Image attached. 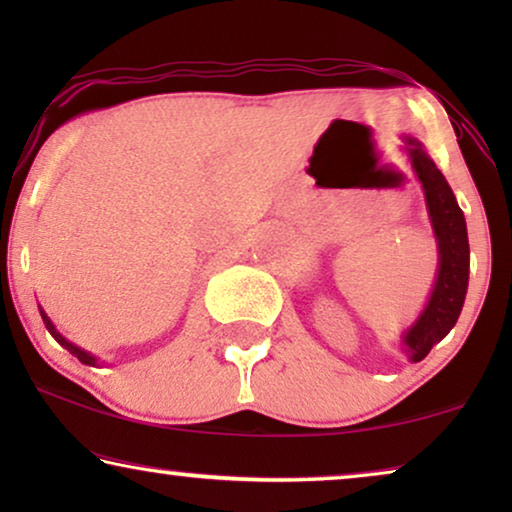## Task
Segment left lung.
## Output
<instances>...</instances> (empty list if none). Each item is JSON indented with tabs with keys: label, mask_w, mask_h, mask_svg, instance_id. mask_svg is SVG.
<instances>
[{
	"label": "left lung",
	"mask_w": 512,
	"mask_h": 512,
	"mask_svg": "<svg viewBox=\"0 0 512 512\" xmlns=\"http://www.w3.org/2000/svg\"><path fill=\"white\" fill-rule=\"evenodd\" d=\"M401 149L408 156L419 184H422L426 212H429L438 249V270L431 296L419 317L405 328L401 340H398V349L405 359L417 363L457 324L468 291L471 249H468L464 212L459 209L457 198H454L443 172L438 170L415 137H403Z\"/></svg>",
	"instance_id": "obj_1"
}]
</instances>
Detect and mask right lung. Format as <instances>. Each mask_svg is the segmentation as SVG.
<instances>
[{
	"label": "right lung",
	"mask_w": 512,
	"mask_h": 512,
	"mask_svg": "<svg viewBox=\"0 0 512 512\" xmlns=\"http://www.w3.org/2000/svg\"><path fill=\"white\" fill-rule=\"evenodd\" d=\"M39 312H41V319H44V324H46V328H48V333H51L53 338L58 340L60 345L67 349L69 354H74L76 359H79L81 363H86V366H97V356H93V354H90V352H86V349H81L79 345H74V342H69V340L65 338V335H62V333L58 331V328H55L53 321L48 319V314H46L44 310H41V305H39Z\"/></svg>",
	"instance_id": "obj_1"
}]
</instances>
